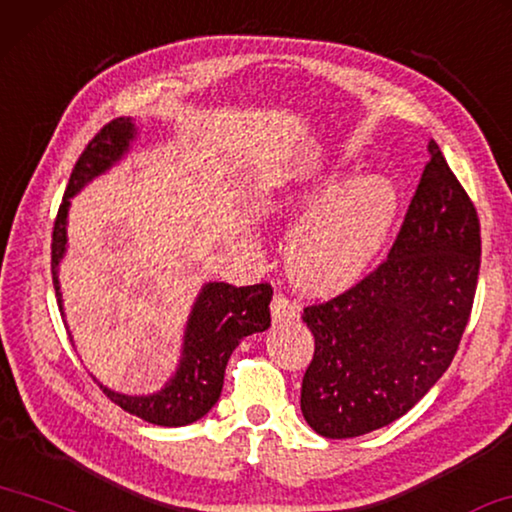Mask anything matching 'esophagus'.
<instances>
[{
  "mask_svg": "<svg viewBox=\"0 0 512 512\" xmlns=\"http://www.w3.org/2000/svg\"><path fill=\"white\" fill-rule=\"evenodd\" d=\"M271 314H273L275 323L291 321V319H296V316H298V307L294 303H289L285 294H275L273 303H271Z\"/></svg>",
  "mask_w": 512,
  "mask_h": 512,
  "instance_id": "esophagus-1",
  "label": "esophagus"
}]
</instances>
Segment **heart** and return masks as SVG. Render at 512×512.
I'll return each mask as SVG.
<instances>
[{"mask_svg":"<svg viewBox=\"0 0 512 512\" xmlns=\"http://www.w3.org/2000/svg\"><path fill=\"white\" fill-rule=\"evenodd\" d=\"M285 209L303 218L287 248L291 280L332 294L358 282L380 253L399 212V189L383 175L346 182L335 170L287 196Z\"/></svg>","mask_w":512,"mask_h":512,"instance_id":"obj_1","label":"heart"}]
</instances>
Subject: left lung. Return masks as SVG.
Returning a JSON list of instances; mask_svg holds the SVG:
<instances>
[{
    "label": "left lung",
    "mask_w": 512,
    "mask_h": 512,
    "mask_svg": "<svg viewBox=\"0 0 512 512\" xmlns=\"http://www.w3.org/2000/svg\"><path fill=\"white\" fill-rule=\"evenodd\" d=\"M387 259L303 321L314 358L300 410L330 440L367 435L403 417L458 351L481 269L474 202L437 143Z\"/></svg>",
    "instance_id": "left-lung-1"
}]
</instances>
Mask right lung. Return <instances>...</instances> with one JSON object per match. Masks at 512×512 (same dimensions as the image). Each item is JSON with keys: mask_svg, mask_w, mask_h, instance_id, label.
<instances>
[{"mask_svg": "<svg viewBox=\"0 0 512 512\" xmlns=\"http://www.w3.org/2000/svg\"><path fill=\"white\" fill-rule=\"evenodd\" d=\"M136 127L132 118H116L97 132L72 168L66 196L61 200L59 214L52 232V282L63 314L59 287V262L66 253V223L70 198L79 193L93 177L102 175L129 150ZM273 289L269 282L250 287H232L227 282H207L189 314L186 323L182 360L175 376L166 387L150 396H127L100 389L107 399L120 405L129 415L141 417L157 426H186L205 417L214 408L223 389L227 360L243 337L264 332L271 326Z\"/></svg>", "mask_w": 512, "mask_h": 512, "instance_id": "1", "label": "right lung"}]
</instances>
